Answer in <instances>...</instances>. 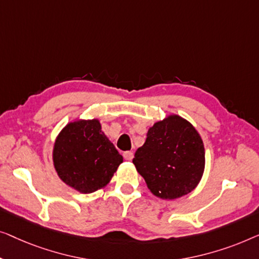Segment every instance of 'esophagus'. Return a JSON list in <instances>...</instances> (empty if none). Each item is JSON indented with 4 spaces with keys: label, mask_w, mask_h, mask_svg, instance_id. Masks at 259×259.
I'll list each match as a JSON object with an SVG mask.
<instances>
[{
    "label": "esophagus",
    "mask_w": 259,
    "mask_h": 259,
    "mask_svg": "<svg viewBox=\"0 0 259 259\" xmlns=\"http://www.w3.org/2000/svg\"><path fill=\"white\" fill-rule=\"evenodd\" d=\"M123 156H124V158L126 159V161H131V159L134 158V154L131 151H125L124 154H123Z\"/></svg>",
    "instance_id": "1"
}]
</instances>
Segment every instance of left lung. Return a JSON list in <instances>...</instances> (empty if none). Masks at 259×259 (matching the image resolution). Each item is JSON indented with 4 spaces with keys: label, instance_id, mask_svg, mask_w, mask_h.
I'll return each instance as SVG.
<instances>
[{
    "label": "left lung",
    "instance_id": "1",
    "mask_svg": "<svg viewBox=\"0 0 259 259\" xmlns=\"http://www.w3.org/2000/svg\"><path fill=\"white\" fill-rule=\"evenodd\" d=\"M133 163L151 194L170 201L197 188L205 167V149L195 126L171 114L149 128Z\"/></svg>",
    "mask_w": 259,
    "mask_h": 259
}]
</instances>
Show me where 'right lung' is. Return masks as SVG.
<instances>
[{
  "instance_id": "obj_1",
  "label": "right lung",
  "mask_w": 259,
  "mask_h": 259,
  "mask_svg": "<svg viewBox=\"0 0 259 259\" xmlns=\"http://www.w3.org/2000/svg\"><path fill=\"white\" fill-rule=\"evenodd\" d=\"M122 162L123 156L97 118L69 122L54 142L53 163L58 177L81 194L107 187Z\"/></svg>"
}]
</instances>
